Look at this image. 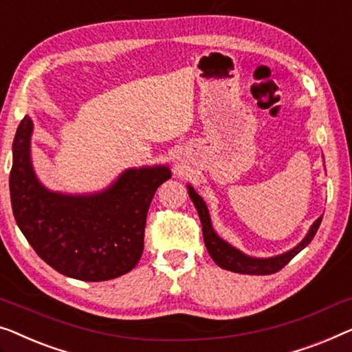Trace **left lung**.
<instances>
[{"label":"left lung","mask_w":352,"mask_h":352,"mask_svg":"<svg viewBox=\"0 0 352 352\" xmlns=\"http://www.w3.org/2000/svg\"><path fill=\"white\" fill-rule=\"evenodd\" d=\"M187 188H188V195H190L193 205L197 208L198 216H200L203 239H205V246L208 249V252H210L211 258L219 265V267L233 273L272 274V273L279 272V270L286 267V265L292 261V258L297 256L302 249H305L309 243H311V239L314 238L316 232H318L320 222H322V216L316 219L311 228H309V232L307 233V236L302 239V243L297 244L294 249H290V251L281 254V256L270 257V258L249 257L246 254H243L241 251H238V249L230 246L227 241H223L222 238L217 236V233L214 232V228L211 226V219H210V212H208L206 203L203 201V198L198 195L195 190H193V187L187 186Z\"/></svg>","instance_id":"1"}]
</instances>
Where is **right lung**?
Returning <instances> with one entry per match:
<instances>
[{"instance_id": "obj_1", "label": "right lung", "mask_w": 352, "mask_h": 352, "mask_svg": "<svg viewBox=\"0 0 352 352\" xmlns=\"http://www.w3.org/2000/svg\"><path fill=\"white\" fill-rule=\"evenodd\" d=\"M33 122L25 116L12 142L9 190L15 222L43 261L80 281H108L129 273L144 249L152 197L171 177L168 166L130 168L91 195L50 192L30 155Z\"/></svg>"}]
</instances>
